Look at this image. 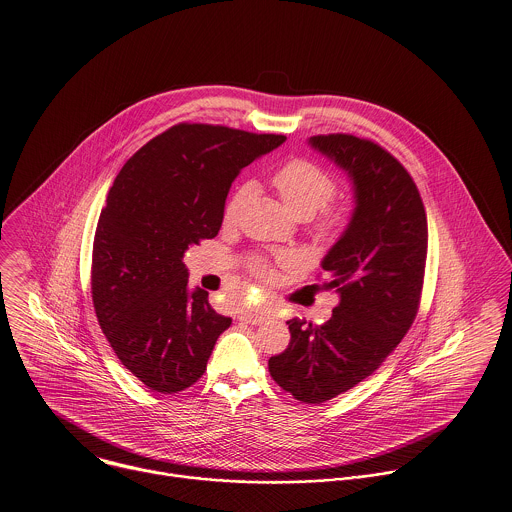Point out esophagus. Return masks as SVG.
Wrapping results in <instances>:
<instances>
[{"label":"esophagus","instance_id":"esophagus-1","mask_svg":"<svg viewBox=\"0 0 512 512\" xmlns=\"http://www.w3.org/2000/svg\"><path fill=\"white\" fill-rule=\"evenodd\" d=\"M241 320H243L245 324L257 326V324H263V322L269 320V312H263V310H247V312L241 314Z\"/></svg>","mask_w":512,"mask_h":512}]
</instances>
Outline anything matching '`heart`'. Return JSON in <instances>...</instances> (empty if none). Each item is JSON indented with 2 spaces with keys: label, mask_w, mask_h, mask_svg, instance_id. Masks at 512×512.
<instances>
[{
  "label": "heart",
  "mask_w": 512,
  "mask_h": 512,
  "mask_svg": "<svg viewBox=\"0 0 512 512\" xmlns=\"http://www.w3.org/2000/svg\"><path fill=\"white\" fill-rule=\"evenodd\" d=\"M271 184L277 192V196L283 202L284 210L298 218H312L318 210H322L336 194V180L334 176L324 169H320L318 165L304 161V159H294L288 161L281 169H277ZM249 196V186H239L224 208V220L226 224H233L239 216L241 206L245 204ZM343 224V214L340 212H330L326 214V218L320 224L322 233H334L340 229ZM253 271L259 277H269V265L261 259H255L251 263Z\"/></svg>",
  "instance_id": "obj_1"
}]
</instances>
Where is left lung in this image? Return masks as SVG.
Returning a JSON list of instances; mask_svg holds the SVG:
<instances>
[{"label":"left lung","mask_w":512,"mask_h":512,"mask_svg":"<svg viewBox=\"0 0 512 512\" xmlns=\"http://www.w3.org/2000/svg\"><path fill=\"white\" fill-rule=\"evenodd\" d=\"M308 145L347 174L353 212L322 259L340 302L324 326L288 320L290 343L269 359L271 377L296 400L320 404L373 375L414 322L428 249L422 198L379 145L316 135Z\"/></svg>","instance_id":"8db88e82"}]
</instances>
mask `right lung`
I'll return each instance as SVG.
<instances>
[{
  "instance_id": "right-lung-1",
  "label": "right lung",
  "mask_w": 512,
  "mask_h": 512,
  "mask_svg": "<svg viewBox=\"0 0 512 512\" xmlns=\"http://www.w3.org/2000/svg\"><path fill=\"white\" fill-rule=\"evenodd\" d=\"M284 135L180 123L115 176L92 253V300L119 361L151 391L194 385L231 318L188 286L184 251L218 235L231 182Z\"/></svg>"
}]
</instances>
